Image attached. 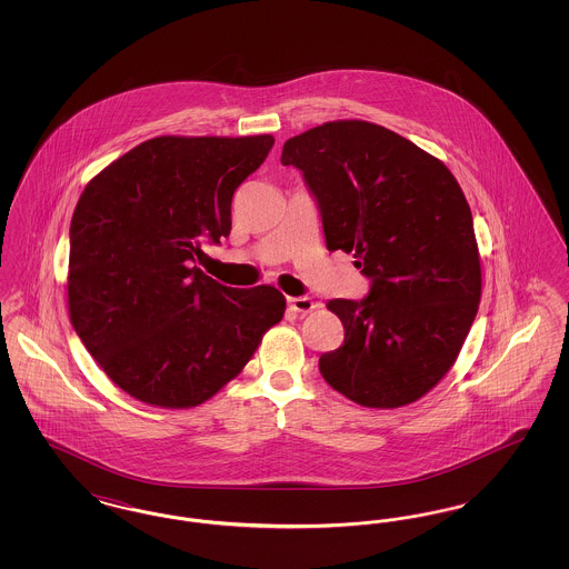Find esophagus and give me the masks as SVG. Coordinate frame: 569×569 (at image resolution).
Returning a JSON list of instances; mask_svg holds the SVG:
<instances>
[{"label": "esophagus", "instance_id": "esophagus-1", "mask_svg": "<svg viewBox=\"0 0 569 569\" xmlns=\"http://www.w3.org/2000/svg\"><path fill=\"white\" fill-rule=\"evenodd\" d=\"M288 305L297 313H311L318 307V302H313L309 297L288 298Z\"/></svg>", "mask_w": 569, "mask_h": 569}]
</instances>
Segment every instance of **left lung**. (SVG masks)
<instances>
[{
    "mask_svg": "<svg viewBox=\"0 0 569 569\" xmlns=\"http://www.w3.org/2000/svg\"><path fill=\"white\" fill-rule=\"evenodd\" d=\"M322 213L326 247L353 253L369 297L328 309L346 339L320 356L322 378L362 407L425 397L455 365L482 295L473 217L455 174L403 136L328 121L286 140Z\"/></svg>",
    "mask_w": 569,
    "mask_h": 569,
    "instance_id": "8db88e82",
    "label": "left lung"
}]
</instances>
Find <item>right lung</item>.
Segmentation results:
<instances>
[{
    "instance_id": "obj_1",
    "label": "right lung",
    "mask_w": 569,
    "mask_h": 569,
    "mask_svg": "<svg viewBox=\"0 0 569 569\" xmlns=\"http://www.w3.org/2000/svg\"><path fill=\"white\" fill-rule=\"evenodd\" d=\"M271 134L158 136L82 190L70 223L68 311L87 352L147 406H200L243 371L286 297L237 290L193 260L230 234L234 190Z\"/></svg>"
}]
</instances>
